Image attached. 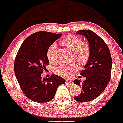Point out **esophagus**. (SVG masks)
Masks as SVG:
<instances>
[{"label":"esophagus","instance_id":"esophagus-1","mask_svg":"<svg viewBox=\"0 0 123 123\" xmlns=\"http://www.w3.org/2000/svg\"><path fill=\"white\" fill-rule=\"evenodd\" d=\"M65 84H69V85H73V82L72 80H68V79H67V80H66V81H65Z\"/></svg>","mask_w":123,"mask_h":123}]
</instances>
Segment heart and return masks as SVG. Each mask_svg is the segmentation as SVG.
I'll use <instances>...</instances> for the list:
<instances>
[{
  "label": "heart",
  "instance_id": "b5f03b06",
  "mask_svg": "<svg viewBox=\"0 0 123 123\" xmlns=\"http://www.w3.org/2000/svg\"><path fill=\"white\" fill-rule=\"evenodd\" d=\"M62 45L69 49L73 51V55L78 62L83 64L87 62L90 55L89 47L87 44L83 43L79 37L73 35H68L62 40ZM56 45L52 44L50 45L47 51V56L50 62L55 63L56 62L55 52ZM78 69V65L74 63H63L56 67L55 72L62 76L69 77L73 73Z\"/></svg>",
  "mask_w": 123,
  "mask_h": 123
}]
</instances>
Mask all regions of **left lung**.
I'll return each instance as SVG.
<instances>
[{"instance_id":"left-lung-1","label":"left lung","mask_w":123,"mask_h":123,"mask_svg":"<svg viewBox=\"0 0 123 123\" xmlns=\"http://www.w3.org/2000/svg\"><path fill=\"white\" fill-rule=\"evenodd\" d=\"M78 34L84 36L89 45L90 55L84 70L80 74L85 81L75 79L74 83L82 86L81 94L74 97L78 102H89L102 94L108 85L111 76L112 60L110 52L102 39L91 30H80Z\"/></svg>"}]
</instances>
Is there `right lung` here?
Masks as SVG:
<instances>
[{
	"instance_id": "1",
	"label": "right lung",
	"mask_w": 123,
	"mask_h": 123,
	"mask_svg": "<svg viewBox=\"0 0 123 123\" xmlns=\"http://www.w3.org/2000/svg\"><path fill=\"white\" fill-rule=\"evenodd\" d=\"M62 34L40 31L26 39L19 47L14 64L15 76L25 95L37 103L52 100L57 88L65 79L56 74L42 79L41 74L49 65L47 51Z\"/></svg>"
}]
</instances>
